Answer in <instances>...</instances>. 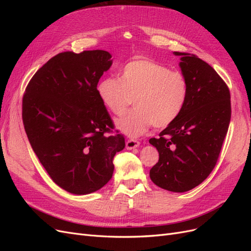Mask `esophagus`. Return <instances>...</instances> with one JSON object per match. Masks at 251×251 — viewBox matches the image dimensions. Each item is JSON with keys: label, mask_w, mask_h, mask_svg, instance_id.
I'll use <instances>...</instances> for the list:
<instances>
[{"label": "esophagus", "mask_w": 251, "mask_h": 251, "mask_svg": "<svg viewBox=\"0 0 251 251\" xmlns=\"http://www.w3.org/2000/svg\"><path fill=\"white\" fill-rule=\"evenodd\" d=\"M139 146H140V142L138 140H136V139H128L126 142V147L128 150L136 149V148H138Z\"/></svg>", "instance_id": "1"}]
</instances>
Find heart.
Masks as SVG:
<instances>
[{
	"label": "heart",
	"instance_id": "b5f03b06",
	"mask_svg": "<svg viewBox=\"0 0 251 251\" xmlns=\"http://www.w3.org/2000/svg\"><path fill=\"white\" fill-rule=\"evenodd\" d=\"M101 101L113 114L123 115L133 103L136 108L117 121L130 136H139L153 126H170L183 109L188 95L184 75L150 59L127 63L120 77H107L97 86Z\"/></svg>",
	"mask_w": 251,
	"mask_h": 251
}]
</instances>
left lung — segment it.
Listing matches in <instances>:
<instances>
[{
	"instance_id": "obj_1",
	"label": "left lung",
	"mask_w": 251,
	"mask_h": 251,
	"mask_svg": "<svg viewBox=\"0 0 251 251\" xmlns=\"http://www.w3.org/2000/svg\"><path fill=\"white\" fill-rule=\"evenodd\" d=\"M181 56L180 68L188 95L179 116L150 143L159 160L150 177L156 185L175 193L196 187L215 169L231 117L230 92L226 82L195 54Z\"/></svg>"
}]
</instances>
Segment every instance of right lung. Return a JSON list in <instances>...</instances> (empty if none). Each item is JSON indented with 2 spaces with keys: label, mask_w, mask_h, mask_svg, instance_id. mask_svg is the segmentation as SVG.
I'll return each mask as SVG.
<instances>
[{
  "label": "right lung",
  "mask_w": 251,
  "mask_h": 251,
  "mask_svg": "<svg viewBox=\"0 0 251 251\" xmlns=\"http://www.w3.org/2000/svg\"><path fill=\"white\" fill-rule=\"evenodd\" d=\"M111 58L103 50L58 53L35 72L23 96V124L32 150L51 179L74 195L107 184L114 156L125 148V136L97 92Z\"/></svg>",
  "instance_id": "obj_1"
}]
</instances>
